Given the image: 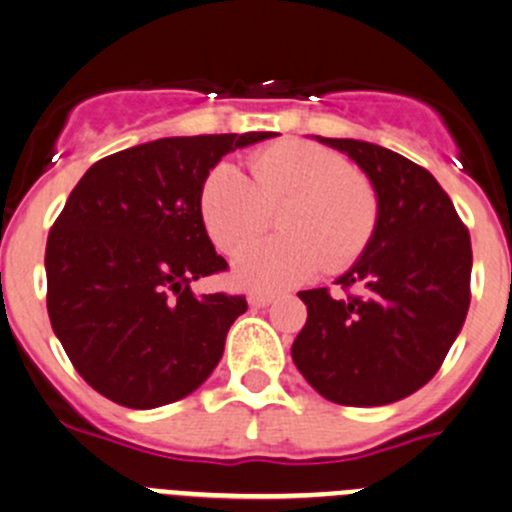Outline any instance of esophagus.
<instances>
[{
  "mask_svg": "<svg viewBox=\"0 0 512 512\" xmlns=\"http://www.w3.org/2000/svg\"><path fill=\"white\" fill-rule=\"evenodd\" d=\"M247 302H250L252 307H270V304L275 302V294H270V292H250Z\"/></svg>",
  "mask_w": 512,
  "mask_h": 512,
  "instance_id": "esophagus-1",
  "label": "esophagus"
}]
</instances>
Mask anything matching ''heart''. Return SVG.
<instances>
[{
	"label": "heart",
	"instance_id": "b5f03b06",
	"mask_svg": "<svg viewBox=\"0 0 512 512\" xmlns=\"http://www.w3.org/2000/svg\"><path fill=\"white\" fill-rule=\"evenodd\" d=\"M252 180L237 165H215L200 190V218L210 240L235 252L283 205L285 236L245 248L232 262L237 285L287 289L302 285L319 267L342 272L374 240L379 195L347 158L309 141H277L250 156Z\"/></svg>",
	"mask_w": 512,
	"mask_h": 512
}]
</instances>
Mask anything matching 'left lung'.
I'll return each instance as SVG.
<instances>
[{
	"mask_svg": "<svg viewBox=\"0 0 512 512\" xmlns=\"http://www.w3.org/2000/svg\"><path fill=\"white\" fill-rule=\"evenodd\" d=\"M317 141L364 170L379 195V225L364 255L337 280L354 294L299 292L307 322L292 359L334 404H394L433 379L466 322L471 235L426 168L354 138Z\"/></svg>",
	"mask_w": 512,
	"mask_h": 512,
	"instance_id": "left-lung-1",
	"label": "left lung"
}]
</instances>
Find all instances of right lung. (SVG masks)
Returning a JSON list of instances; mask_svg holds the SVG:
<instances>
[{"instance_id": "obj_1", "label": "right lung", "mask_w": 512, "mask_h": 512, "mask_svg": "<svg viewBox=\"0 0 512 512\" xmlns=\"http://www.w3.org/2000/svg\"><path fill=\"white\" fill-rule=\"evenodd\" d=\"M272 136L158 138L101 158L71 190L46 240V309L98 394L156 409L213 374L247 302L190 289L227 270L200 218V190L225 153Z\"/></svg>"}]
</instances>
